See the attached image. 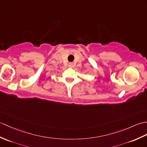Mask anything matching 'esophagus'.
I'll list each match as a JSON object with an SVG mask.
<instances>
[{
	"label": "esophagus",
	"mask_w": 147,
	"mask_h": 147,
	"mask_svg": "<svg viewBox=\"0 0 147 147\" xmlns=\"http://www.w3.org/2000/svg\"><path fill=\"white\" fill-rule=\"evenodd\" d=\"M68 66H69V67H73L74 66V64L73 63H69V64H68Z\"/></svg>",
	"instance_id": "34e87169"
}]
</instances>
